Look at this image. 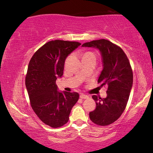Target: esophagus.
<instances>
[{
  "label": "esophagus",
  "mask_w": 153,
  "mask_h": 153,
  "mask_svg": "<svg viewBox=\"0 0 153 153\" xmlns=\"http://www.w3.org/2000/svg\"><path fill=\"white\" fill-rule=\"evenodd\" d=\"M79 97H80L81 99H88V95H84V94H82H82H80V95H79Z\"/></svg>",
  "instance_id": "obj_1"
}]
</instances>
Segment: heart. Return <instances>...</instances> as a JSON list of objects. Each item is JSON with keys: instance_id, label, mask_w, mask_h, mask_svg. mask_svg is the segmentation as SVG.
<instances>
[{"instance_id": "b5f03b06", "label": "heart", "mask_w": 153, "mask_h": 153, "mask_svg": "<svg viewBox=\"0 0 153 153\" xmlns=\"http://www.w3.org/2000/svg\"><path fill=\"white\" fill-rule=\"evenodd\" d=\"M87 54H92V55H94V53H91V52H88V53H86Z\"/></svg>"}]
</instances>
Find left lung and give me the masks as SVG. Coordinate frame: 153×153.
Instances as JSON below:
<instances>
[{
    "mask_svg": "<svg viewBox=\"0 0 153 153\" xmlns=\"http://www.w3.org/2000/svg\"><path fill=\"white\" fill-rule=\"evenodd\" d=\"M82 46L98 49L102 55L103 69L97 82L108 86L107 96L101 98L93 95L96 108L89 113V117L95 124L108 126L119 119L126 108L133 86L131 64L122 48L109 40H93Z\"/></svg>",
    "mask_w": 153,
    "mask_h": 153,
    "instance_id": "obj_1",
    "label": "left lung"
}]
</instances>
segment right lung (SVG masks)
<instances>
[{"label": "right lung", "instance_id": "right-lung-1", "mask_svg": "<svg viewBox=\"0 0 153 153\" xmlns=\"http://www.w3.org/2000/svg\"><path fill=\"white\" fill-rule=\"evenodd\" d=\"M80 45L60 40L49 41L29 61L25 85L31 106L39 119L52 128L67 124L71 108L79 99L76 92H59L56 81L62 76L68 55Z\"/></svg>", "mask_w": 153, "mask_h": 153}]
</instances>
